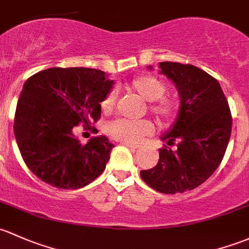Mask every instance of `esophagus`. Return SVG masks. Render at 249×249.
<instances>
[{
    "mask_svg": "<svg viewBox=\"0 0 249 249\" xmlns=\"http://www.w3.org/2000/svg\"><path fill=\"white\" fill-rule=\"evenodd\" d=\"M122 144L129 146L130 149H138L141 146V145H138V144H133V143H129V142H122Z\"/></svg>",
    "mask_w": 249,
    "mask_h": 249,
    "instance_id": "obj_1",
    "label": "esophagus"
}]
</instances>
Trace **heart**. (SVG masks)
Returning <instances> with one entry per match:
<instances>
[{
	"label": "heart",
	"mask_w": 249,
	"mask_h": 249,
	"mask_svg": "<svg viewBox=\"0 0 249 249\" xmlns=\"http://www.w3.org/2000/svg\"><path fill=\"white\" fill-rule=\"evenodd\" d=\"M129 88L132 93L137 94L143 100L149 101V109L160 119L168 120L173 117L174 104L171 99L163 96L166 91V85L161 78L154 75H141L133 78L130 82ZM116 98L117 93L114 89L107 93L101 103V108L104 112L108 113L113 109ZM106 131L113 140L133 143L150 135L154 131V125L149 120L133 122V120L126 119H116L107 125Z\"/></svg>",
	"instance_id": "heart-1"
}]
</instances>
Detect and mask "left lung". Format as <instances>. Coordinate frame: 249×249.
Segmentation results:
<instances>
[{
	"mask_svg": "<svg viewBox=\"0 0 249 249\" xmlns=\"http://www.w3.org/2000/svg\"><path fill=\"white\" fill-rule=\"evenodd\" d=\"M160 68L181 100L177 122L161 137L167 145L177 142V149H160L158 164L141 171V178L158 192L174 195L198 187L213 174L226 154L232 119L216 78L191 64L161 62Z\"/></svg>",
	"mask_w": 249,
	"mask_h": 249,
	"instance_id": "8db88e82",
	"label": "left lung"
}]
</instances>
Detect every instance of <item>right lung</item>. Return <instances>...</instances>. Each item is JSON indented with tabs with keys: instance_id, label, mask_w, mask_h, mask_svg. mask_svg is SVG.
Here are the masks:
<instances>
[{
	"instance_id": "add662e5",
	"label": "right lung",
	"mask_w": 249,
	"mask_h": 249,
	"mask_svg": "<svg viewBox=\"0 0 249 249\" xmlns=\"http://www.w3.org/2000/svg\"><path fill=\"white\" fill-rule=\"evenodd\" d=\"M112 86L104 71L89 68H50L27 78L14 135L33 174L53 187L77 190L104 172L114 145L105 136L82 144L72 129L100 119V103Z\"/></svg>"
}]
</instances>
